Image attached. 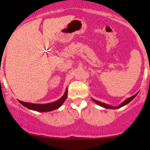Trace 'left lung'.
Listing matches in <instances>:
<instances>
[{
  "instance_id": "left-lung-1",
  "label": "left lung",
  "mask_w": 150,
  "mask_h": 150,
  "mask_svg": "<svg viewBox=\"0 0 150 150\" xmlns=\"http://www.w3.org/2000/svg\"><path fill=\"white\" fill-rule=\"evenodd\" d=\"M137 94H138V93H136V94L134 95V96H131V97H129V98H128V99H126L125 101H123V102H122V103L120 104V105L117 106V107H113V106L110 105V104L103 103V102H99V101L95 100V99H93V102H94L96 104H98V105H99V106H101V107H104V108H107V109H118V108H120V107H123V106L126 105L127 104L129 103V102H131V101H132L133 99H134V98H135L136 96H137Z\"/></svg>"
}]
</instances>
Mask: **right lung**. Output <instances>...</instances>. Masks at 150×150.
I'll return each mask as SVG.
<instances>
[{
  "instance_id": "obj_1",
  "label": "right lung",
  "mask_w": 150,
  "mask_h": 150,
  "mask_svg": "<svg viewBox=\"0 0 150 150\" xmlns=\"http://www.w3.org/2000/svg\"><path fill=\"white\" fill-rule=\"evenodd\" d=\"M67 96V88L66 89L65 92H64V95L60 98L59 99H58L57 101L54 102H51V103L48 104H34V103H29V102H22V101H19V102L20 104H22V105L25 106L27 108L30 109V110H34V111L37 112H50L53 111L54 110H57V109L59 108L62 104L64 103V101L66 100Z\"/></svg>"
}]
</instances>
